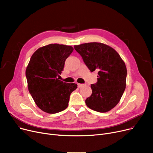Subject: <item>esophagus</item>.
Masks as SVG:
<instances>
[{"label": "esophagus", "instance_id": "obj_1", "mask_svg": "<svg viewBox=\"0 0 153 153\" xmlns=\"http://www.w3.org/2000/svg\"><path fill=\"white\" fill-rule=\"evenodd\" d=\"M77 86H78L79 88H81V87L84 86V84H77Z\"/></svg>", "mask_w": 153, "mask_h": 153}]
</instances>
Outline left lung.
Here are the masks:
<instances>
[{"instance_id":"left-lung-1","label":"left lung","mask_w":153,"mask_h":153,"mask_svg":"<svg viewBox=\"0 0 153 153\" xmlns=\"http://www.w3.org/2000/svg\"><path fill=\"white\" fill-rule=\"evenodd\" d=\"M74 49L91 72H97V82L85 100L87 106L99 112H107L121 99L126 88L127 70L119 54L111 46L99 42L74 45Z\"/></svg>"}]
</instances>
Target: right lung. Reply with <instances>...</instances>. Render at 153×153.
<instances>
[{"instance_id":"1","label":"right lung","mask_w":153,"mask_h":153,"mask_svg":"<svg viewBox=\"0 0 153 153\" xmlns=\"http://www.w3.org/2000/svg\"><path fill=\"white\" fill-rule=\"evenodd\" d=\"M73 50L71 46L50 44L38 48L30 58L25 71L28 89L36 105L46 113L65 110L77 88L75 83L63 82L57 77Z\"/></svg>"}]
</instances>
